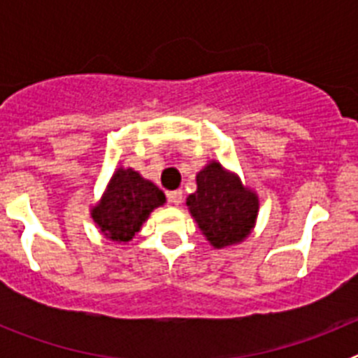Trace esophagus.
<instances>
[{
  "label": "esophagus",
  "instance_id": "1",
  "mask_svg": "<svg viewBox=\"0 0 358 358\" xmlns=\"http://www.w3.org/2000/svg\"><path fill=\"white\" fill-rule=\"evenodd\" d=\"M166 199H169L170 204L179 206V204L182 202V189H173V192H169V194H166Z\"/></svg>",
  "mask_w": 358,
  "mask_h": 358
}]
</instances>
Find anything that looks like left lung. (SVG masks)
I'll return each instance as SVG.
<instances>
[{"label": "left lung", "instance_id": "left-lung-1", "mask_svg": "<svg viewBox=\"0 0 358 358\" xmlns=\"http://www.w3.org/2000/svg\"><path fill=\"white\" fill-rule=\"evenodd\" d=\"M186 204L204 236L217 249L242 242L255 227L260 206L256 194L217 161L197 173V192L186 199Z\"/></svg>", "mask_w": 358, "mask_h": 358}]
</instances>
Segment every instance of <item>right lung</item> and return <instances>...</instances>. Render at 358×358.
Listing matches in <instances>:
<instances>
[{
    "label": "right lung",
    "mask_w": 358,
    "mask_h": 358,
    "mask_svg": "<svg viewBox=\"0 0 358 358\" xmlns=\"http://www.w3.org/2000/svg\"><path fill=\"white\" fill-rule=\"evenodd\" d=\"M164 194L132 169H118L110 177L100 204L91 210L106 238L129 242L141 229L154 208L164 204Z\"/></svg>",
    "instance_id": "add662e5"
}]
</instances>
